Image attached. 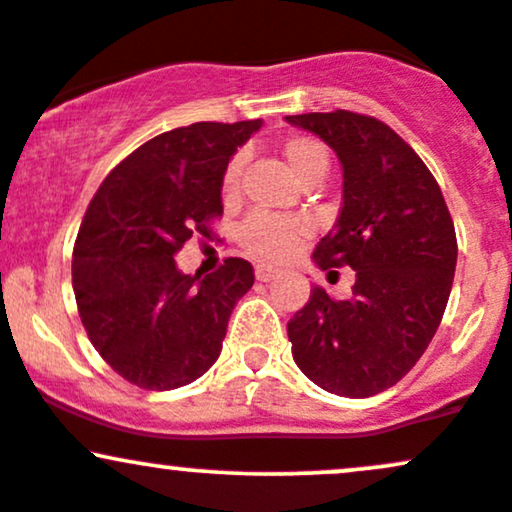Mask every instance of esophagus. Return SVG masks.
Segmentation results:
<instances>
[{"instance_id":"34e87169","label":"esophagus","mask_w":512,"mask_h":512,"mask_svg":"<svg viewBox=\"0 0 512 512\" xmlns=\"http://www.w3.org/2000/svg\"><path fill=\"white\" fill-rule=\"evenodd\" d=\"M274 274H276V269L267 267V264H257V267H255L257 281H269V279H274Z\"/></svg>"}]
</instances>
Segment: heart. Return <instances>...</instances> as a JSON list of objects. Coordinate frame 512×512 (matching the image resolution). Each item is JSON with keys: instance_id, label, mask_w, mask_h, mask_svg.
I'll return each mask as SVG.
<instances>
[{"instance_id": "heart-1", "label": "heart", "mask_w": 512, "mask_h": 512, "mask_svg": "<svg viewBox=\"0 0 512 512\" xmlns=\"http://www.w3.org/2000/svg\"><path fill=\"white\" fill-rule=\"evenodd\" d=\"M279 154L284 158L289 173L301 185L313 180L325 178L327 168H330V151L322 142L308 134H293L284 139L279 146ZM240 170H243V158L236 156L223 170L221 180V195L223 199H233L238 195L240 185ZM308 226L298 216H274V214H252L240 226L238 240L245 250L252 252L262 260H284L293 250L298 248Z\"/></svg>"}]
</instances>
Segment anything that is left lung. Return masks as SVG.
<instances>
[{
	"label": "left lung",
	"mask_w": 512,
	"mask_h": 512,
	"mask_svg": "<svg viewBox=\"0 0 512 512\" xmlns=\"http://www.w3.org/2000/svg\"><path fill=\"white\" fill-rule=\"evenodd\" d=\"M286 122L317 134L344 173L342 211L313 262L356 272L351 298L315 286L291 317L293 361L332 395L373 397L416 366L443 320L455 226L431 170L385 122L349 110Z\"/></svg>",
	"instance_id": "left-lung-1"
}]
</instances>
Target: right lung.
I'll list each match as a JSON object with an SVG mask.
<instances>
[{"label":"right lung","instance_id":"obj_1","mask_svg":"<svg viewBox=\"0 0 512 512\" xmlns=\"http://www.w3.org/2000/svg\"><path fill=\"white\" fill-rule=\"evenodd\" d=\"M260 127L195 122L158 134L117 163L88 204L74 296L91 344L127 383L175 390L219 358L228 317L255 284L252 264L228 257L216 272L190 276L173 257L192 233L211 236L223 170Z\"/></svg>","mask_w":512,"mask_h":512}]
</instances>
